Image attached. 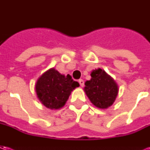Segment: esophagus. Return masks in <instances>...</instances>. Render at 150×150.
I'll return each mask as SVG.
<instances>
[{"instance_id":"esophagus-1","label":"esophagus","mask_w":150,"mask_h":150,"mask_svg":"<svg viewBox=\"0 0 150 150\" xmlns=\"http://www.w3.org/2000/svg\"><path fill=\"white\" fill-rule=\"evenodd\" d=\"M79 84H80V86H81V87H83V85H84V81H83L82 79L79 80Z\"/></svg>"}]
</instances>
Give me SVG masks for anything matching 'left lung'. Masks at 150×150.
<instances>
[{"label": "left lung", "mask_w": 150, "mask_h": 150, "mask_svg": "<svg viewBox=\"0 0 150 150\" xmlns=\"http://www.w3.org/2000/svg\"><path fill=\"white\" fill-rule=\"evenodd\" d=\"M91 79L85 83L84 91L96 107L108 108L114 103L118 94V86L104 70L96 69L91 74Z\"/></svg>", "instance_id": "left-lung-1"}]
</instances>
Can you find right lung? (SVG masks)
<instances>
[{"label":"right lung","instance_id":"right-lung-1","mask_svg":"<svg viewBox=\"0 0 150 150\" xmlns=\"http://www.w3.org/2000/svg\"><path fill=\"white\" fill-rule=\"evenodd\" d=\"M79 86L71 76L61 75L55 69L46 71L35 85V91L42 104L50 109H59L66 104L69 96Z\"/></svg>","mask_w":150,"mask_h":150}]
</instances>
